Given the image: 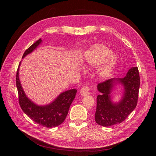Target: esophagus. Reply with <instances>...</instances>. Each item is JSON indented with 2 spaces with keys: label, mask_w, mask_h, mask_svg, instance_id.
I'll return each mask as SVG.
<instances>
[{
  "label": "esophagus",
  "mask_w": 156,
  "mask_h": 156,
  "mask_svg": "<svg viewBox=\"0 0 156 156\" xmlns=\"http://www.w3.org/2000/svg\"><path fill=\"white\" fill-rule=\"evenodd\" d=\"M90 91H91V86H86L83 87L81 90H80V94L82 96H87L90 94Z\"/></svg>",
  "instance_id": "1"
}]
</instances>
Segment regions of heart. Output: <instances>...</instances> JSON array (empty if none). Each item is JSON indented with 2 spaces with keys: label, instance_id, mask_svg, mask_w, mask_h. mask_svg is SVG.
<instances>
[{
  "label": "heart",
  "instance_id": "1",
  "mask_svg": "<svg viewBox=\"0 0 156 156\" xmlns=\"http://www.w3.org/2000/svg\"><path fill=\"white\" fill-rule=\"evenodd\" d=\"M116 60L115 55L110 52V49L107 46L95 44L86 52L84 65L87 68L102 62L97 69V74L100 77H105L114 69Z\"/></svg>",
  "mask_w": 156,
  "mask_h": 156
}]
</instances>
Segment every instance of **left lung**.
Wrapping results in <instances>:
<instances>
[{
    "label": "left lung",
    "instance_id": "8db88e82",
    "mask_svg": "<svg viewBox=\"0 0 156 156\" xmlns=\"http://www.w3.org/2000/svg\"><path fill=\"white\" fill-rule=\"evenodd\" d=\"M116 81L124 85V94L119 103L114 104L111 101L109 94ZM140 86L138 67L130 69L123 78L109 79L99 83L98 90L101 93L97 96L95 114L96 123L103 126H109L124 121L137 105Z\"/></svg>",
    "mask_w": 156,
    "mask_h": 156
}]
</instances>
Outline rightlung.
<instances>
[{"label":"right lung","instance_id":"right-lung-1","mask_svg":"<svg viewBox=\"0 0 156 156\" xmlns=\"http://www.w3.org/2000/svg\"><path fill=\"white\" fill-rule=\"evenodd\" d=\"M41 41L42 40L39 39L33 44L25 51L22 58L33 52ZM19 66L16 75V85L18 93L19 104L22 110L33 121L40 125L52 128L60 125L64 122L68 114L69 108L75 98L77 90H70L65 91L61 93L51 104L46 106H38L27 97L22 89L18 77Z\"/></svg>","mask_w":156,"mask_h":156}]
</instances>
